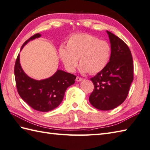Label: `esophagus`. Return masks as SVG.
<instances>
[{
  "instance_id": "esophagus-1",
  "label": "esophagus",
  "mask_w": 150,
  "mask_h": 150,
  "mask_svg": "<svg viewBox=\"0 0 150 150\" xmlns=\"http://www.w3.org/2000/svg\"><path fill=\"white\" fill-rule=\"evenodd\" d=\"M81 81H82V78L79 77H77V78H76V81H77V82H81Z\"/></svg>"
}]
</instances>
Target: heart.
<instances>
[{"instance_id":"b5f03b06","label":"heart","mask_w":150,"mask_h":150,"mask_svg":"<svg viewBox=\"0 0 150 150\" xmlns=\"http://www.w3.org/2000/svg\"><path fill=\"white\" fill-rule=\"evenodd\" d=\"M60 60L66 69L73 72L79 64L82 73L96 74L106 68L110 61V44L91 35L78 33L73 35L67 40L66 45L59 50Z\"/></svg>"}]
</instances>
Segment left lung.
<instances>
[{"label": "left lung", "instance_id": "obj_1", "mask_svg": "<svg viewBox=\"0 0 150 150\" xmlns=\"http://www.w3.org/2000/svg\"><path fill=\"white\" fill-rule=\"evenodd\" d=\"M111 44L107 66L91 78L94 90L89 97L91 104L100 110H110L125 100L133 80V59L122 40L106 31Z\"/></svg>", "mask_w": 150, "mask_h": 150}]
</instances>
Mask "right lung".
<instances>
[{
	"mask_svg": "<svg viewBox=\"0 0 150 150\" xmlns=\"http://www.w3.org/2000/svg\"><path fill=\"white\" fill-rule=\"evenodd\" d=\"M41 35L37 33L30 37L21 47ZM15 77L18 93L21 97L33 109L47 112L55 109L61 103L65 91L70 86L75 83L76 76L60 69L49 78L35 80L30 77L22 69L18 54L15 65Z\"/></svg>",
	"mask_w": 150,
	"mask_h": 150,
	"instance_id": "right-lung-1",
	"label": "right lung"
}]
</instances>
